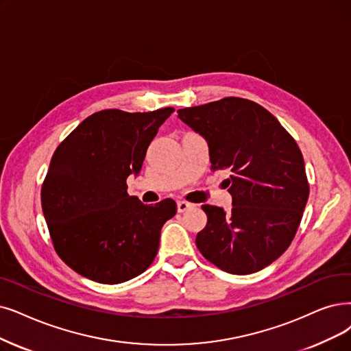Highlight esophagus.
Segmentation results:
<instances>
[{"mask_svg":"<svg viewBox=\"0 0 351 351\" xmlns=\"http://www.w3.org/2000/svg\"><path fill=\"white\" fill-rule=\"evenodd\" d=\"M191 207H193V204H191V203H189V202H184V200L177 202V208H178V212H180V213L187 212V210H189V208H191Z\"/></svg>","mask_w":351,"mask_h":351,"instance_id":"esophagus-1","label":"esophagus"}]
</instances>
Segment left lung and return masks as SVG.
Wrapping results in <instances>:
<instances>
[{
  "label": "left lung",
  "mask_w": 351,
  "mask_h": 351,
  "mask_svg": "<svg viewBox=\"0 0 351 351\" xmlns=\"http://www.w3.org/2000/svg\"><path fill=\"white\" fill-rule=\"evenodd\" d=\"M208 145L213 170H229L232 210L204 204L195 245L221 271L254 274L281 256L295 236L310 194L295 139L263 106L224 97L178 109Z\"/></svg>",
  "instance_id": "8db88e82"
}]
</instances>
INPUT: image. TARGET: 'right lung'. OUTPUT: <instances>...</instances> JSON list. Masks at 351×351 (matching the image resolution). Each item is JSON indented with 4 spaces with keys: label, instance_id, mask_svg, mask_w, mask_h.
Returning <instances> with one entry per match:
<instances>
[{
    "label": "right lung",
    "instance_id": "1",
    "mask_svg": "<svg viewBox=\"0 0 351 351\" xmlns=\"http://www.w3.org/2000/svg\"><path fill=\"white\" fill-rule=\"evenodd\" d=\"M173 112L99 110L56 148L41 208L56 252L82 276L121 284L157 256L161 228L177 204L141 203L127 193V178L141 171L148 145Z\"/></svg>",
    "mask_w": 351,
    "mask_h": 351
}]
</instances>
